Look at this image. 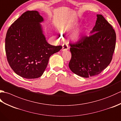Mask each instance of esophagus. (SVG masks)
<instances>
[{
	"label": "esophagus",
	"instance_id": "34e87169",
	"mask_svg": "<svg viewBox=\"0 0 121 121\" xmlns=\"http://www.w3.org/2000/svg\"><path fill=\"white\" fill-rule=\"evenodd\" d=\"M69 47H68V43H63L62 45V51H66L68 50Z\"/></svg>",
	"mask_w": 121,
	"mask_h": 121
}]
</instances>
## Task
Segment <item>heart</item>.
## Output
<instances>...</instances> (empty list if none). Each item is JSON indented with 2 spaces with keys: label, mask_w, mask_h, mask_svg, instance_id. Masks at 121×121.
Listing matches in <instances>:
<instances>
[{
  "label": "heart",
  "mask_w": 121,
  "mask_h": 121,
  "mask_svg": "<svg viewBox=\"0 0 121 121\" xmlns=\"http://www.w3.org/2000/svg\"><path fill=\"white\" fill-rule=\"evenodd\" d=\"M76 26V25H69V26H66L65 27V30H71V29H73ZM82 37V32L81 31H78L76 33H74V34L72 35V39L75 41H78L81 39Z\"/></svg>",
  "instance_id": "obj_1"
}]
</instances>
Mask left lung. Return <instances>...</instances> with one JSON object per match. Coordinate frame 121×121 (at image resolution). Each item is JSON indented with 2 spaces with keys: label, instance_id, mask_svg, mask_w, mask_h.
Segmentation results:
<instances>
[{
  "label": "left lung",
  "instance_id": "left-lung-1",
  "mask_svg": "<svg viewBox=\"0 0 121 121\" xmlns=\"http://www.w3.org/2000/svg\"><path fill=\"white\" fill-rule=\"evenodd\" d=\"M89 36L70 43L71 59L69 64L74 74L88 78L100 74L111 62L116 43V34L101 14H97Z\"/></svg>",
  "mask_w": 121,
  "mask_h": 121
}]
</instances>
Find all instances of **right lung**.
I'll return each mask as SVG.
<instances>
[{
	"mask_svg": "<svg viewBox=\"0 0 121 121\" xmlns=\"http://www.w3.org/2000/svg\"><path fill=\"white\" fill-rule=\"evenodd\" d=\"M43 21L38 11H27L8 30L5 39L8 62L14 72L23 78L40 77L50 56L62 48L47 43L40 24Z\"/></svg>",
	"mask_w": 121,
	"mask_h": 121,
	"instance_id": "1",
	"label": "right lung"
}]
</instances>
